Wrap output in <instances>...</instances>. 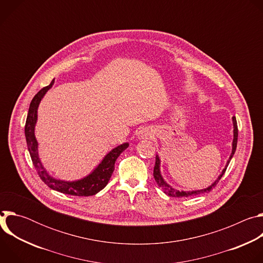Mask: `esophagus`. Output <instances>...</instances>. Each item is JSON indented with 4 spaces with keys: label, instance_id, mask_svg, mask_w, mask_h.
<instances>
[{
    "label": "esophagus",
    "instance_id": "34e87169",
    "mask_svg": "<svg viewBox=\"0 0 263 263\" xmlns=\"http://www.w3.org/2000/svg\"><path fill=\"white\" fill-rule=\"evenodd\" d=\"M154 135V131L152 128L148 127H144L139 129V131L137 132V137L138 139H149Z\"/></svg>",
    "mask_w": 263,
    "mask_h": 263
}]
</instances>
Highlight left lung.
Wrapping results in <instances>:
<instances>
[{
  "mask_svg": "<svg viewBox=\"0 0 263 263\" xmlns=\"http://www.w3.org/2000/svg\"><path fill=\"white\" fill-rule=\"evenodd\" d=\"M232 122H233V141H232V152H231V155L227 161V164L226 166H224V168L221 171L220 175L216 178V180L211 184L209 185L208 187H206V189H203V190H198V191H192V192H184V191H177L175 190L173 186H171L168 183L165 182V180L163 179L162 175H161V172H160V158L158 155H156V162H155V166H154V178H155V181L156 183L158 184L159 187H161L163 193L170 197H177V198H182V197H191V196H197V195H201V194H205V193H209L213 187L218 183V181L220 180V178L222 177V175L224 174V172H226L235 151H236V146H237V137H238V129H237V123H236V118L233 117L232 118Z\"/></svg>",
  "mask_w": 263,
  "mask_h": 263,
  "instance_id": "obj_1",
  "label": "left lung"
}]
</instances>
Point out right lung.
<instances>
[{
	"label": "right lung",
	"mask_w": 263,
	"mask_h": 263,
	"mask_svg": "<svg viewBox=\"0 0 263 263\" xmlns=\"http://www.w3.org/2000/svg\"><path fill=\"white\" fill-rule=\"evenodd\" d=\"M54 80L50 85L44 87L35 95L32 99L28 111L26 126H25V136L27 140V145L32 162L39 173L41 179L50 187V189L57 191L59 193L78 196V197H88L98 194L108 184L112 173L115 171V163L118 157L129 146L128 142L118 145L103 158L99 165L86 177L76 180V181H64L52 177L47 170L44 167L40 156H39V142L35 137V125L37 122V109L40 103L47 93V91L53 86Z\"/></svg>",
	"instance_id": "1"
}]
</instances>
